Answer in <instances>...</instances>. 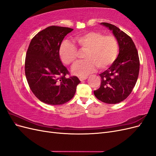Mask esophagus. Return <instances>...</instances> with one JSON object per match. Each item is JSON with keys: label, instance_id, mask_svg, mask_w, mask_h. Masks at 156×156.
Segmentation results:
<instances>
[{"label": "esophagus", "instance_id": "obj_1", "mask_svg": "<svg viewBox=\"0 0 156 156\" xmlns=\"http://www.w3.org/2000/svg\"><path fill=\"white\" fill-rule=\"evenodd\" d=\"M87 78H88L87 77H80L79 80L81 81H84V80H86Z\"/></svg>", "mask_w": 156, "mask_h": 156}]
</instances>
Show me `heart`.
I'll return each instance as SVG.
<instances>
[{"label": "heart", "instance_id": "obj_1", "mask_svg": "<svg viewBox=\"0 0 156 156\" xmlns=\"http://www.w3.org/2000/svg\"><path fill=\"white\" fill-rule=\"evenodd\" d=\"M74 41L80 49L85 51V60L77 62L72 70L74 75L79 77L87 76L96 67L100 69L107 68L115 62L119 55V41L112 35L104 36L100 32L89 31L75 37ZM77 55V49L73 44L68 41L61 44L59 56L64 64H73Z\"/></svg>", "mask_w": 156, "mask_h": 156}]
</instances>
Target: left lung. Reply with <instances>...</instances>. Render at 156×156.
<instances>
[{"label": "left lung", "instance_id": "8db88e82", "mask_svg": "<svg viewBox=\"0 0 156 156\" xmlns=\"http://www.w3.org/2000/svg\"><path fill=\"white\" fill-rule=\"evenodd\" d=\"M101 24L112 31L119 41V54L115 62L100 74L101 85L94 94L102 102L115 104L126 100L133 90L139 76V58L130 36L111 23Z\"/></svg>", "mask_w": 156, "mask_h": 156}]
</instances>
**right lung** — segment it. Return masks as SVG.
Returning <instances> with one entry per match:
<instances>
[{
  "label": "right lung",
  "mask_w": 156,
  "mask_h": 156,
  "mask_svg": "<svg viewBox=\"0 0 156 156\" xmlns=\"http://www.w3.org/2000/svg\"><path fill=\"white\" fill-rule=\"evenodd\" d=\"M73 29L50 26L32 39L27 49L25 69L28 84L41 101L49 105H62L74 96L77 77H67L69 72L60 61L61 43Z\"/></svg>",
  "instance_id": "add662e5"
}]
</instances>
